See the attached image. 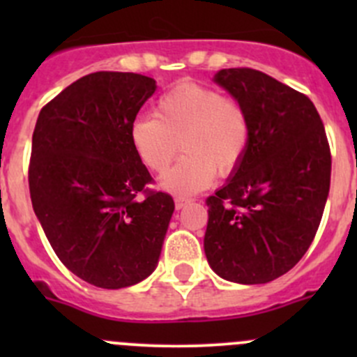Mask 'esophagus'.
<instances>
[{
	"instance_id": "obj_1",
	"label": "esophagus",
	"mask_w": 357,
	"mask_h": 357,
	"mask_svg": "<svg viewBox=\"0 0 357 357\" xmlns=\"http://www.w3.org/2000/svg\"><path fill=\"white\" fill-rule=\"evenodd\" d=\"M190 202H192V200L186 199V197H176V199H174V207L179 211V208H183L186 204H190Z\"/></svg>"
}]
</instances>
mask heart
Listing matches in <instances>:
<instances>
[{
	"label": "heart",
	"instance_id": "obj_1",
	"mask_svg": "<svg viewBox=\"0 0 357 357\" xmlns=\"http://www.w3.org/2000/svg\"><path fill=\"white\" fill-rule=\"evenodd\" d=\"M153 114L132 121L129 139L142 164L155 174L167 171L183 149L185 155L160 181L174 195L202 192L215 172L229 176L247 155L250 115L240 100L218 89L183 82L157 100Z\"/></svg>",
	"mask_w": 357,
	"mask_h": 357
}]
</instances>
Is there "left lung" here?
Returning a JSON list of instances; mask_svg holds the SVG:
<instances>
[{"label": "left lung", "instance_id": "obj_1", "mask_svg": "<svg viewBox=\"0 0 357 357\" xmlns=\"http://www.w3.org/2000/svg\"><path fill=\"white\" fill-rule=\"evenodd\" d=\"M214 81L250 115V145L208 207L204 250L221 278L259 285L307 252L330 192L332 155L314 103L254 68H222Z\"/></svg>", "mask_w": 357, "mask_h": 357}]
</instances>
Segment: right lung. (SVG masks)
<instances>
[{
	"label": "right lung",
	"instance_id": "obj_1",
	"mask_svg": "<svg viewBox=\"0 0 357 357\" xmlns=\"http://www.w3.org/2000/svg\"><path fill=\"white\" fill-rule=\"evenodd\" d=\"M152 77L93 72L39 112L29 190L50 245L68 271L100 289H124L155 269L174 200L146 188L149 169L129 128L155 93Z\"/></svg>",
	"mask_w": 357,
	"mask_h": 357
}]
</instances>
